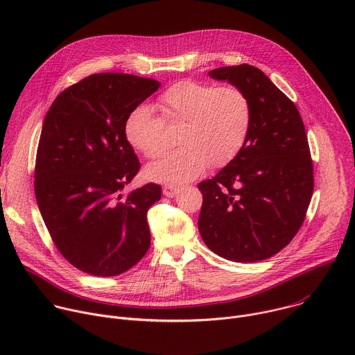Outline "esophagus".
Returning a JSON list of instances; mask_svg holds the SVG:
<instances>
[{
	"mask_svg": "<svg viewBox=\"0 0 355 355\" xmlns=\"http://www.w3.org/2000/svg\"><path fill=\"white\" fill-rule=\"evenodd\" d=\"M178 192H180V187H177V185L166 184V185L163 187V193H164L167 198H174Z\"/></svg>",
	"mask_w": 355,
	"mask_h": 355,
	"instance_id": "1",
	"label": "esophagus"
}]
</instances>
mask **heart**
I'll use <instances>...</instances> for the list:
<instances>
[{"mask_svg":"<svg viewBox=\"0 0 355 355\" xmlns=\"http://www.w3.org/2000/svg\"><path fill=\"white\" fill-rule=\"evenodd\" d=\"M159 108L168 125L182 123L181 147L146 167L151 181L181 184L196 178L208 166H226L239 155L251 126L248 96L234 85L184 80L160 96ZM163 119L150 107L137 105L125 121L128 141L147 159H157L168 148Z\"/></svg>","mask_w":355,"mask_h":355,"instance_id":"heart-1","label":"heart"}]
</instances>
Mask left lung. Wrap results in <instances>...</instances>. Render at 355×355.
I'll list each match as a JSON object with an SVG mask.
<instances>
[{"label":"left lung","instance_id":"obj_1","mask_svg":"<svg viewBox=\"0 0 355 355\" xmlns=\"http://www.w3.org/2000/svg\"><path fill=\"white\" fill-rule=\"evenodd\" d=\"M248 96L251 126L239 155L212 180L198 219L202 240L236 263L272 257L297 233L313 193V163L305 125L292 101L257 67H219Z\"/></svg>","mask_w":355,"mask_h":355}]
</instances>
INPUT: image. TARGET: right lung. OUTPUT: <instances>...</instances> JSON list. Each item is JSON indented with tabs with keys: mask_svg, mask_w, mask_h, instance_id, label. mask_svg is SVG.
I'll use <instances>...</instances> for the list:
<instances>
[{
	"mask_svg": "<svg viewBox=\"0 0 355 355\" xmlns=\"http://www.w3.org/2000/svg\"><path fill=\"white\" fill-rule=\"evenodd\" d=\"M159 87L132 74H92L60 92L46 114L35 195L58 250L83 272L119 275L150 247L146 215L162 187L123 193L140 168L125 121Z\"/></svg>",
	"mask_w": 355,
	"mask_h": 355,
	"instance_id": "right-lung-1",
	"label": "right lung"
}]
</instances>
